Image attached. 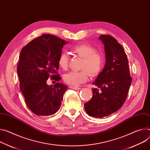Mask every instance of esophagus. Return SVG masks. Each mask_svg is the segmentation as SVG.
Here are the masks:
<instances>
[{"label": "esophagus", "mask_w": 150, "mask_h": 150, "mask_svg": "<svg viewBox=\"0 0 150 150\" xmlns=\"http://www.w3.org/2000/svg\"><path fill=\"white\" fill-rule=\"evenodd\" d=\"M71 88L74 89V90H80L81 88V87H74V86H70L69 87Z\"/></svg>", "instance_id": "1"}]
</instances>
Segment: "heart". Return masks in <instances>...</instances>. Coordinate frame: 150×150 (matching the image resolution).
Segmentation results:
<instances>
[{
  "label": "heart",
  "mask_w": 150,
  "mask_h": 150,
  "mask_svg": "<svg viewBox=\"0 0 150 150\" xmlns=\"http://www.w3.org/2000/svg\"><path fill=\"white\" fill-rule=\"evenodd\" d=\"M72 51L79 57L83 58L81 68L83 70L79 72L72 71L63 76L64 82L71 86H78L87 81L88 74L91 76L99 74L103 65L104 58L100 52L89 44H79L72 48ZM68 56L62 52L59 58L58 64L62 69L66 70L68 67Z\"/></svg>",
  "instance_id": "1"
}]
</instances>
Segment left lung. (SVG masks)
Wrapping results in <instances>:
<instances>
[{
    "label": "left lung",
    "instance_id": "left-lung-1",
    "mask_svg": "<svg viewBox=\"0 0 150 150\" xmlns=\"http://www.w3.org/2000/svg\"><path fill=\"white\" fill-rule=\"evenodd\" d=\"M104 45L106 62L93 84V97L85 103L87 114L103 118L117 111L125 103L132 83L129 62L124 48L110 35L99 37Z\"/></svg>",
    "mask_w": 150,
    "mask_h": 150
}]
</instances>
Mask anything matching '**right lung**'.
<instances>
[{
	"label": "right lung",
	"mask_w": 150,
	"mask_h": 150,
	"mask_svg": "<svg viewBox=\"0 0 150 150\" xmlns=\"http://www.w3.org/2000/svg\"><path fill=\"white\" fill-rule=\"evenodd\" d=\"M66 40L45 34L24 47L20 54L17 73L20 90L27 106L37 115L48 116L60 109L68 87L60 83L48 86L51 77L59 81L58 60Z\"/></svg>",
	"instance_id": "right-lung-1"
}]
</instances>
